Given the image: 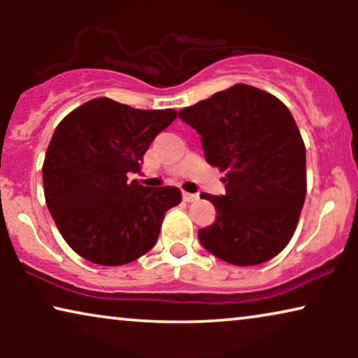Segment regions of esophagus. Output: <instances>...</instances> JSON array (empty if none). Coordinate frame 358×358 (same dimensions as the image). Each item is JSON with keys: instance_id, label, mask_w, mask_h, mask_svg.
Instances as JSON below:
<instances>
[{"instance_id": "1", "label": "esophagus", "mask_w": 358, "mask_h": 358, "mask_svg": "<svg viewBox=\"0 0 358 358\" xmlns=\"http://www.w3.org/2000/svg\"><path fill=\"white\" fill-rule=\"evenodd\" d=\"M184 202H195L199 200V194H190V192H182Z\"/></svg>"}]
</instances>
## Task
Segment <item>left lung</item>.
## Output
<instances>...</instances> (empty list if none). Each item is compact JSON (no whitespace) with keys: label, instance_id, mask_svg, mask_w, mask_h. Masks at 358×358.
Wrapping results in <instances>:
<instances>
[{"label":"left lung","instance_id":"1","mask_svg":"<svg viewBox=\"0 0 358 358\" xmlns=\"http://www.w3.org/2000/svg\"><path fill=\"white\" fill-rule=\"evenodd\" d=\"M178 115L197 130L208 164L227 171V192L200 194L217 208L215 223L199 229L202 246L234 266L271 261L295 233L306 195L305 143L290 110L236 85Z\"/></svg>","mask_w":358,"mask_h":358}]
</instances>
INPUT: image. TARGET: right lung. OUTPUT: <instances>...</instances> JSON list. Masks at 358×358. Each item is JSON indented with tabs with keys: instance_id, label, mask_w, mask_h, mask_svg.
Listing matches in <instances>:
<instances>
[{
	"instance_id": "1",
	"label": "right lung",
	"mask_w": 358,
	"mask_h": 358,
	"mask_svg": "<svg viewBox=\"0 0 358 358\" xmlns=\"http://www.w3.org/2000/svg\"><path fill=\"white\" fill-rule=\"evenodd\" d=\"M173 109L141 110L97 97L70 112L43 161L45 202L73 251L99 266H124L158 241L164 213L180 203L178 187H145L138 173Z\"/></svg>"
}]
</instances>
